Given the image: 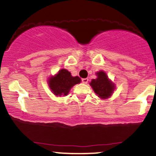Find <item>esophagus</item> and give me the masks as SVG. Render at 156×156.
Wrapping results in <instances>:
<instances>
[{
	"mask_svg": "<svg viewBox=\"0 0 156 156\" xmlns=\"http://www.w3.org/2000/svg\"><path fill=\"white\" fill-rule=\"evenodd\" d=\"M88 81H89V80H88V78H83V79H82V83H84V84H86V83H88Z\"/></svg>",
	"mask_w": 156,
	"mask_h": 156,
	"instance_id": "esophagus-1",
	"label": "esophagus"
}]
</instances>
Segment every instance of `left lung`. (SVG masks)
Instances as JSON below:
<instances>
[{"instance_id":"1","label":"left lung","mask_w":156,"mask_h":156,"mask_svg":"<svg viewBox=\"0 0 156 156\" xmlns=\"http://www.w3.org/2000/svg\"><path fill=\"white\" fill-rule=\"evenodd\" d=\"M98 78L92 80L90 86L94 92L101 98H107L111 96L115 89V85L108 78L105 72L100 71L96 73Z\"/></svg>"}]
</instances>
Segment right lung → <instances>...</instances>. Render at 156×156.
Segmentation results:
<instances>
[{
	"instance_id": "right-lung-1",
	"label": "right lung",
	"mask_w": 156,
	"mask_h": 156,
	"mask_svg": "<svg viewBox=\"0 0 156 156\" xmlns=\"http://www.w3.org/2000/svg\"><path fill=\"white\" fill-rule=\"evenodd\" d=\"M81 82L78 76H72L71 73L65 69H61L55 76H51L48 80L49 87L55 95H67L69 91L74 85Z\"/></svg>"
}]
</instances>
